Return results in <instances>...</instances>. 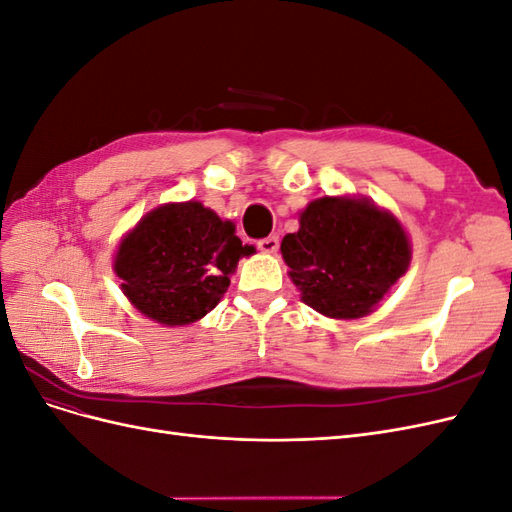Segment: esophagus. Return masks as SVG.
Returning a JSON list of instances; mask_svg holds the SVG:
<instances>
[{
	"mask_svg": "<svg viewBox=\"0 0 512 512\" xmlns=\"http://www.w3.org/2000/svg\"><path fill=\"white\" fill-rule=\"evenodd\" d=\"M258 250L265 252V254H275L277 250H280V237L271 235V237L260 239V241H258Z\"/></svg>",
	"mask_w": 512,
	"mask_h": 512,
	"instance_id": "obj_1",
	"label": "esophagus"
}]
</instances>
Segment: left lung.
<instances>
[{
    "label": "left lung",
    "instance_id": "8db88e82",
    "mask_svg": "<svg viewBox=\"0 0 512 512\" xmlns=\"http://www.w3.org/2000/svg\"><path fill=\"white\" fill-rule=\"evenodd\" d=\"M282 256L301 299L329 318L369 314L410 265V243L391 213L359 198L322 196L286 235Z\"/></svg>",
    "mask_w": 512,
    "mask_h": 512
}]
</instances>
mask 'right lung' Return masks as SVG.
I'll return each instance as SVG.
<instances>
[{
	"label": "right lung",
	"instance_id": "right-lung-1",
	"mask_svg": "<svg viewBox=\"0 0 512 512\" xmlns=\"http://www.w3.org/2000/svg\"><path fill=\"white\" fill-rule=\"evenodd\" d=\"M254 254L235 226L200 203L164 205L121 241L115 271L138 312L168 327L209 314L241 256Z\"/></svg>",
	"mask_w": 512,
	"mask_h": 512
}]
</instances>
